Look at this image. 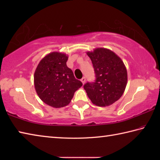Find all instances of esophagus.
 <instances>
[{
  "instance_id": "1",
  "label": "esophagus",
  "mask_w": 160,
  "mask_h": 160,
  "mask_svg": "<svg viewBox=\"0 0 160 160\" xmlns=\"http://www.w3.org/2000/svg\"><path fill=\"white\" fill-rule=\"evenodd\" d=\"M85 80H86V78H85V77H83V78H82V79H81V80H80V81H81V82H82V84H83V85H84V84H85Z\"/></svg>"
}]
</instances>
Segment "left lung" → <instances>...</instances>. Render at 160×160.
<instances>
[{
	"instance_id": "1",
	"label": "left lung",
	"mask_w": 160,
	"mask_h": 160,
	"mask_svg": "<svg viewBox=\"0 0 160 160\" xmlns=\"http://www.w3.org/2000/svg\"><path fill=\"white\" fill-rule=\"evenodd\" d=\"M87 54L92 63L96 80L84 85L91 102L98 107L112 105L121 98L128 80L123 61L112 51L97 48Z\"/></svg>"
}]
</instances>
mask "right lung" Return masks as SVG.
<instances>
[{
	"mask_svg": "<svg viewBox=\"0 0 160 160\" xmlns=\"http://www.w3.org/2000/svg\"><path fill=\"white\" fill-rule=\"evenodd\" d=\"M66 53L51 52L38 64L34 75V88L39 98L54 108L69 104L75 92L82 83L75 79L72 70L68 68Z\"/></svg>",
	"mask_w": 160,
	"mask_h": 160,
	"instance_id": "right-lung-1",
	"label": "right lung"
}]
</instances>
